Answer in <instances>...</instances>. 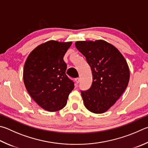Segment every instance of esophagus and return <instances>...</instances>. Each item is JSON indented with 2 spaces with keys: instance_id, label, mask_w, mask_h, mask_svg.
Instances as JSON below:
<instances>
[{
  "instance_id": "obj_1",
  "label": "esophagus",
  "mask_w": 148,
  "mask_h": 148,
  "mask_svg": "<svg viewBox=\"0 0 148 148\" xmlns=\"http://www.w3.org/2000/svg\"><path fill=\"white\" fill-rule=\"evenodd\" d=\"M75 81H76V83H79L80 82V78L79 77H77V78L75 79Z\"/></svg>"
}]
</instances>
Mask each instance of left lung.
I'll list each match as a JSON object with an SVG mask.
<instances>
[{
    "mask_svg": "<svg viewBox=\"0 0 148 148\" xmlns=\"http://www.w3.org/2000/svg\"><path fill=\"white\" fill-rule=\"evenodd\" d=\"M76 47L86 58L92 73V83L81 91L86 108L103 113L116 103L130 81V69L122 53L103 40L77 41Z\"/></svg>",
    "mask_w": 148,
    "mask_h": 148,
    "instance_id": "obj_1",
    "label": "left lung"
}]
</instances>
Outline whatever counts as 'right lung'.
<instances>
[{
	"instance_id": "add662e5",
	"label": "right lung",
	"mask_w": 148,
	"mask_h": 148,
	"mask_svg": "<svg viewBox=\"0 0 148 148\" xmlns=\"http://www.w3.org/2000/svg\"><path fill=\"white\" fill-rule=\"evenodd\" d=\"M72 42L49 41L29 53L24 66V83L39 106L50 112L66 106L74 83L66 74L63 57Z\"/></svg>"
}]
</instances>
